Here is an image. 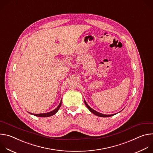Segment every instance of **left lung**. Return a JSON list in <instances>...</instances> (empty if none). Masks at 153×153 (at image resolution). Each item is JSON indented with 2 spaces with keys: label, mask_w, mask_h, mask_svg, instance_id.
Returning <instances> with one entry per match:
<instances>
[{
  "label": "left lung",
  "mask_w": 153,
  "mask_h": 153,
  "mask_svg": "<svg viewBox=\"0 0 153 153\" xmlns=\"http://www.w3.org/2000/svg\"><path fill=\"white\" fill-rule=\"evenodd\" d=\"M84 102H85V104L86 105V107L88 108V110L92 113H93L94 114H95L96 116H99V117H110V116H113V115H114V114H102V113H99V112H97V111H95V110H94L93 109H92L88 104H87V103L86 102V101L85 100H84Z\"/></svg>",
  "instance_id": "8db88e82"
}]
</instances>
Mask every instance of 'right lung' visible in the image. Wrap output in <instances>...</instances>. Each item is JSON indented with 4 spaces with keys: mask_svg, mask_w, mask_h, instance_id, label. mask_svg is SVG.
Listing matches in <instances>:
<instances>
[{
    "mask_svg": "<svg viewBox=\"0 0 153 153\" xmlns=\"http://www.w3.org/2000/svg\"><path fill=\"white\" fill-rule=\"evenodd\" d=\"M61 104H62V100L59 103V105H58V106L55 109V110L49 112V113H41V114H33V113H30L31 114H33V115H34L36 116H37V117H50V116H51L53 115H54L57 112V111L59 110V109L60 108V106H61Z\"/></svg>",
    "mask_w": 153,
    "mask_h": 153,
    "instance_id": "obj_1",
    "label": "right lung"
}]
</instances>
